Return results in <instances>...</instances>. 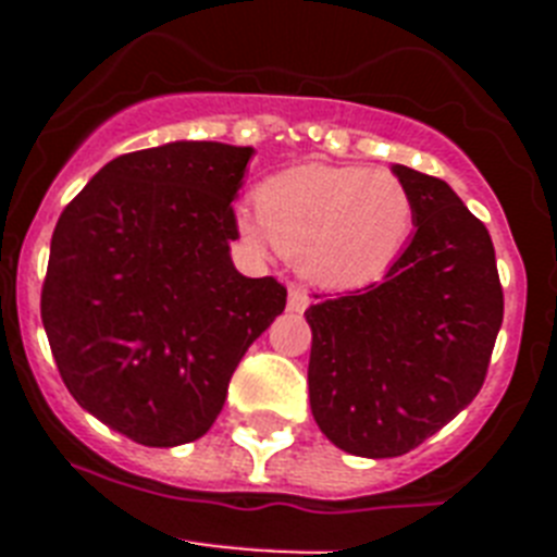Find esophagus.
Instances as JSON below:
<instances>
[{"instance_id": "esophagus-1", "label": "esophagus", "mask_w": 557, "mask_h": 557, "mask_svg": "<svg viewBox=\"0 0 557 557\" xmlns=\"http://www.w3.org/2000/svg\"><path fill=\"white\" fill-rule=\"evenodd\" d=\"M307 307H309V293L304 287H298V284H293L287 293V309L289 312H304Z\"/></svg>"}]
</instances>
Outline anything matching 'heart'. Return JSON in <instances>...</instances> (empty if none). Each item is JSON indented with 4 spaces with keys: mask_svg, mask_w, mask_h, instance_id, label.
<instances>
[{
    "mask_svg": "<svg viewBox=\"0 0 557 557\" xmlns=\"http://www.w3.org/2000/svg\"><path fill=\"white\" fill-rule=\"evenodd\" d=\"M259 209L236 211L256 248L278 243L326 287H362L387 273L412 234L410 191L387 170L301 164L264 181Z\"/></svg>",
    "mask_w": 557,
    "mask_h": 557,
    "instance_id": "1",
    "label": "heart"
}]
</instances>
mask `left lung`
<instances>
[{
	"label": "left lung",
	"mask_w": 557,
	"mask_h": 557,
	"mask_svg": "<svg viewBox=\"0 0 557 557\" xmlns=\"http://www.w3.org/2000/svg\"><path fill=\"white\" fill-rule=\"evenodd\" d=\"M391 170L416 206L410 245L379 284L307 309L314 421L373 460L407 455L474 401L505 312L488 228L446 181Z\"/></svg>",
	"instance_id": "8db88e82"
}]
</instances>
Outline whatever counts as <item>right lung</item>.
I'll return each instance as SVG.
<instances>
[{
  "mask_svg": "<svg viewBox=\"0 0 557 557\" xmlns=\"http://www.w3.org/2000/svg\"><path fill=\"white\" fill-rule=\"evenodd\" d=\"M253 147L170 141L108 161L63 209L41 321L77 405L141 446L198 441L239 359L284 312L231 262Z\"/></svg>",
  "mask_w": 557,
  "mask_h": 557,
  "instance_id": "add662e5",
  "label": "right lung"
}]
</instances>
